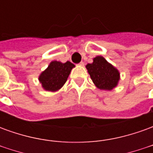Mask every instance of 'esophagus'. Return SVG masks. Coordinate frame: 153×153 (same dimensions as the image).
<instances>
[{
    "label": "esophagus",
    "instance_id": "obj_1",
    "mask_svg": "<svg viewBox=\"0 0 153 153\" xmlns=\"http://www.w3.org/2000/svg\"><path fill=\"white\" fill-rule=\"evenodd\" d=\"M79 65H80V66H83V65H84V63H83V61H81V62L79 64Z\"/></svg>",
    "mask_w": 153,
    "mask_h": 153
}]
</instances>
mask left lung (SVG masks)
<instances>
[{"label": "left lung", "instance_id": "8db88e82", "mask_svg": "<svg viewBox=\"0 0 153 153\" xmlns=\"http://www.w3.org/2000/svg\"><path fill=\"white\" fill-rule=\"evenodd\" d=\"M86 68L94 84L100 89L111 90L117 85L119 71L102 56L95 57L93 63L88 64Z\"/></svg>", "mask_w": 153, "mask_h": 153}]
</instances>
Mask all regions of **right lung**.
<instances>
[{
    "instance_id": "1",
    "label": "right lung",
    "mask_w": 153,
    "mask_h": 153,
    "mask_svg": "<svg viewBox=\"0 0 153 153\" xmlns=\"http://www.w3.org/2000/svg\"><path fill=\"white\" fill-rule=\"evenodd\" d=\"M74 65L70 61L61 63L59 61L51 62L49 66L39 76V81L45 90L55 92L59 90L66 82L70 71Z\"/></svg>"
}]
</instances>
